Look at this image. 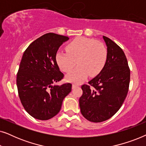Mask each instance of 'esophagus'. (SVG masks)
I'll use <instances>...</instances> for the list:
<instances>
[{
    "mask_svg": "<svg viewBox=\"0 0 146 146\" xmlns=\"http://www.w3.org/2000/svg\"><path fill=\"white\" fill-rule=\"evenodd\" d=\"M76 87H78V85H76V84H72V89H74L76 88Z\"/></svg>",
    "mask_w": 146,
    "mask_h": 146,
    "instance_id": "esophagus-1",
    "label": "esophagus"
}]
</instances>
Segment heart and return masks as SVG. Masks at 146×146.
<instances>
[{"instance_id":"obj_1","label":"heart","mask_w":146,"mask_h":146,"mask_svg":"<svg viewBox=\"0 0 146 146\" xmlns=\"http://www.w3.org/2000/svg\"><path fill=\"white\" fill-rule=\"evenodd\" d=\"M66 52H58L56 61L60 68L69 72L77 64L78 67L66 76L68 81L80 82L88 76L94 77L102 70L107 60L105 45L93 38L78 37L66 46Z\"/></svg>"}]
</instances>
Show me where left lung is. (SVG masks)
Here are the masks:
<instances>
[{
	"label": "left lung",
	"mask_w": 146,
	"mask_h": 146,
	"mask_svg": "<svg viewBox=\"0 0 146 146\" xmlns=\"http://www.w3.org/2000/svg\"><path fill=\"white\" fill-rule=\"evenodd\" d=\"M107 46V60L100 74L82 86L79 99L82 114L92 122H101L112 117L123 104L129 89L130 70L122 49L103 36Z\"/></svg>",
	"instance_id": "obj_1"
}]
</instances>
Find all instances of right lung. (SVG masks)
Here are the masks:
<instances>
[{"label":"right lung","instance_id":"obj_1","mask_svg":"<svg viewBox=\"0 0 146 146\" xmlns=\"http://www.w3.org/2000/svg\"><path fill=\"white\" fill-rule=\"evenodd\" d=\"M68 36L47 33L35 40L23 54L17 76L18 92L25 110L40 120H47L60 110L72 84L54 85L63 78L56 61L59 47Z\"/></svg>","mask_w":146,"mask_h":146}]
</instances>
